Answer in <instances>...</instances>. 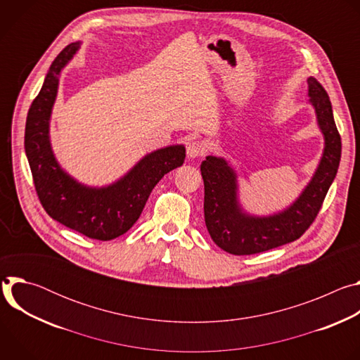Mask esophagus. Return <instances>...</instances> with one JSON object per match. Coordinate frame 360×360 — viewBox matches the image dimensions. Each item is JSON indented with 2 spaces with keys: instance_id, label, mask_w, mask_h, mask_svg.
<instances>
[{
  "instance_id": "esophagus-1",
  "label": "esophagus",
  "mask_w": 360,
  "mask_h": 360,
  "mask_svg": "<svg viewBox=\"0 0 360 360\" xmlns=\"http://www.w3.org/2000/svg\"><path fill=\"white\" fill-rule=\"evenodd\" d=\"M205 152H207V145H205V142H202L199 139H195V141L189 142V145L186 148V153H188L189 158L202 157Z\"/></svg>"
}]
</instances>
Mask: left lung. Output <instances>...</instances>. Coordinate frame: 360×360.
I'll list each match as a JSON object with an SVG mask.
<instances>
[{
	"instance_id": "obj_1",
	"label": "left lung",
	"mask_w": 360,
	"mask_h": 360,
	"mask_svg": "<svg viewBox=\"0 0 360 360\" xmlns=\"http://www.w3.org/2000/svg\"><path fill=\"white\" fill-rule=\"evenodd\" d=\"M307 86L325 135V150L312 181L290 208L266 218L249 217L239 208L236 175L226 161L210 155L200 164L205 224L214 242L228 253L255 255L293 242L314 224L322 208L339 168L342 141L328 92L314 77L307 78Z\"/></svg>"
}]
</instances>
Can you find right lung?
Here are the masks:
<instances>
[{
  "mask_svg": "<svg viewBox=\"0 0 360 360\" xmlns=\"http://www.w3.org/2000/svg\"><path fill=\"white\" fill-rule=\"evenodd\" d=\"M78 48L79 42L67 45L51 64L27 115L25 153L45 212L91 239L111 240L124 235L138 221L152 189L161 178L184 164L185 148L174 145L149 153L122 179L107 188L84 186L65 174L51 150L48 125L60 72Z\"/></svg>",
  "mask_w": 360,
  "mask_h": 360,
  "instance_id": "right-lung-1",
  "label": "right lung"
}]
</instances>
